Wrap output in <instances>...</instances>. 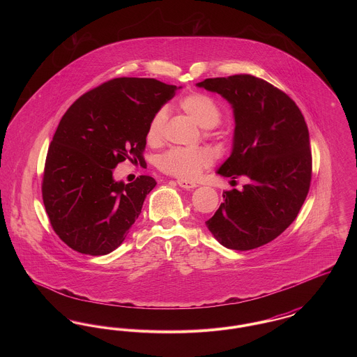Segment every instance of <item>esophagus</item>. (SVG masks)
<instances>
[{
    "label": "esophagus",
    "mask_w": 357,
    "mask_h": 357,
    "mask_svg": "<svg viewBox=\"0 0 357 357\" xmlns=\"http://www.w3.org/2000/svg\"><path fill=\"white\" fill-rule=\"evenodd\" d=\"M176 182H178V185H179V186L183 187V188H187V190H190V188H195V187L198 186L195 182H190V181H186V179H178Z\"/></svg>",
    "instance_id": "esophagus-1"
}]
</instances>
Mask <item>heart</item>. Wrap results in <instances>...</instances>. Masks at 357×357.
Wrapping results in <instances>:
<instances>
[{
    "mask_svg": "<svg viewBox=\"0 0 357 357\" xmlns=\"http://www.w3.org/2000/svg\"><path fill=\"white\" fill-rule=\"evenodd\" d=\"M179 108L204 128H213L221 121L222 111L218 102L206 93L192 92L187 95L181 99ZM165 123V111L160 109L155 112L146 131V139L149 144L156 146L162 142ZM214 159L215 153L210 147H175L159 156L158 167L159 170L172 176L191 181L198 178L204 169L210 167L214 163Z\"/></svg>",
    "mask_w": 357,
    "mask_h": 357,
    "instance_id": "heart-1",
    "label": "heart"
}]
</instances>
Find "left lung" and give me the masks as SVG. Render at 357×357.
Returning <instances> with one entry per match:
<instances>
[{"label": "left lung", "mask_w": 357, "mask_h": 357, "mask_svg": "<svg viewBox=\"0 0 357 357\" xmlns=\"http://www.w3.org/2000/svg\"><path fill=\"white\" fill-rule=\"evenodd\" d=\"M197 85L220 93L234 109L233 153L218 174L249 179L242 191L223 192V204L206 225L225 248L252 250L278 237L305 202L312 179L307 126L284 91L253 75Z\"/></svg>", "instance_id": "left-lung-1"}]
</instances>
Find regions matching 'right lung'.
<instances>
[{
  "mask_svg": "<svg viewBox=\"0 0 357 357\" xmlns=\"http://www.w3.org/2000/svg\"><path fill=\"white\" fill-rule=\"evenodd\" d=\"M176 89L155 79L116 77L85 92L60 120L41 191L52 229L70 249L108 255L127 237L156 182L140 175L124 185L114 169L126 159L144 160L147 126Z\"/></svg>",
  "mask_w": 357,
  "mask_h": 357,
  "instance_id": "add662e5",
  "label": "right lung"
}]
</instances>
